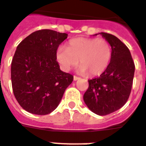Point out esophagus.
Returning a JSON list of instances; mask_svg holds the SVG:
<instances>
[{
    "label": "esophagus",
    "instance_id": "esophagus-1",
    "mask_svg": "<svg viewBox=\"0 0 146 146\" xmlns=\"http://www.w3.org/2000/svg\"><path fill=\"white\" fill-rule=\"evenodd\" d=\"M80 77H78V76H73V80H75V81H76V80H80Z\"/></svg>",
    "mask_w": 146,
    "mask_h": 146
}]
</instances>
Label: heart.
Wrapping results in <instances>:
<instances>
[{
	"label": "heart",
	"instance_id": "heart-1",
	"mask_svg": "<svg viewBox=\"0 0 146 146\" xmlns=\"http://www.w3.org/2000/svg\"><path fill=\"white\" fill-rule=\"evenodd\" d=\"M112 55L111 46L101 38H78L70 41L67 48L59 46L56 50V59L60 67L69 71L80 64L79 72L98 76L109 66Z\"/></svg>",
	"mask_w": 146,
	"mask_h": 146
}]
</instances>
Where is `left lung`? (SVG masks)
<instances>
[{"instance_id": "8db88e82", "label": "left lung", "mask_w": 146, "mask_h": 146, "mask_svg": "<svg viewBox=\"0 0 146 146\" xmlns=\"http://www.w3.org/2000/svg\"><path fill=\"white\" fill-rule=\"evenodd\" d=\"M100 34L111 46V59L100 76L88 80L89 87L84 100L94 114L107 115L127 102L132 87L135 64L129 49L121 40L108 33Z\"/></svg>"}]
</instances>
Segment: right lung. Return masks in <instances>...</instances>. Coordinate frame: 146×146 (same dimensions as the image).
Listing matches in <instances>:
<instances>
[{"instance_id":"obj_1","label":"right lung","mask_w":146,"mask_h":146,"mask_svg":"<svg viewBox=\"0 0 146 146\" xmlns=\"http://www.w3.org/2000/svg\"><path fill=\"white\" fill-rule=\"evenodd\" d=\"M66 33L50 29L32 32L18 45L11 68L14 95L29 113L45 115L59 105L73 80L59 69L56 50L67 38Z\"/></svg>"}]
</instances>
